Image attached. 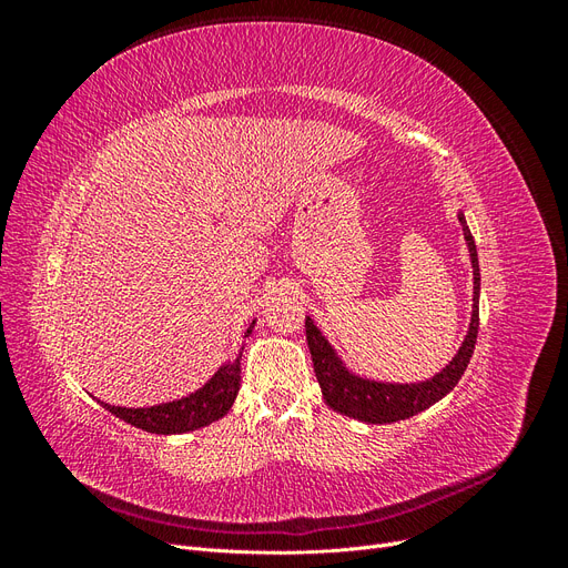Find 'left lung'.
<instances>
[{
    "label": "left lung",
    "mask_w": 568,
    "mask_h": 568,
    "mask_svg": "<svg viewBox=\"0 0 568 568\" xmlns=\"http://www.w3.org/2000/svg\"><path fill=\"white\" fill-rule=\"evenodd\" d=\"M457 220L464 232V242H467L469 257H471V272H474V298H471V320L467 336H464L462 346L457 348L455 357L434 376L424 382H379L369 379V376L357 374L346 365V359L338 355L332 346L329 338L322 334L320 326L311 315H305V338L307 348L313 355V365L317 382L322 388V398L332 409L341 415L353 417L365 424H390L419 415V412L436 405L440 398L448 395L457 382L462 379L464 369H467L469 359L474 355L476 336H478V294H480V270H478V253L471 230L467 225L464 211L457 213Z\"/></svg>",
    "instance_id": "8db88e82"
}]
</instances>
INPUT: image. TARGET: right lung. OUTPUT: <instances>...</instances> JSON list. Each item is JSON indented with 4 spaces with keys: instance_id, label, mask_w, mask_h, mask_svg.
Masks as SVG:
<instances>
[{
    "instance_id": "obj_1",
    "label": "right lung",
    "mask_w": 568,
    "mask_h": 568,
    "mask_svg": "<svg viewBox=\"0 0 568 568\" xmlns=\"http://www.w3.org/2000/svg\"><path fill=\"white\" fill-rule=\"evenodd\" d=\"M255 320L248 324L244 334L251 336ZM246 343H242L239 353L227 357L225 363L217 367V372L205 382L201 388L182 395L175 400H165L146 407H120L104 400H97L101 407H106L111 415L123 419L142 432L159 434V436H173V434H189L196 428L209 426L222 419L232 409L239 386H242V353Z\"/></svg>"
}]
</instances>
